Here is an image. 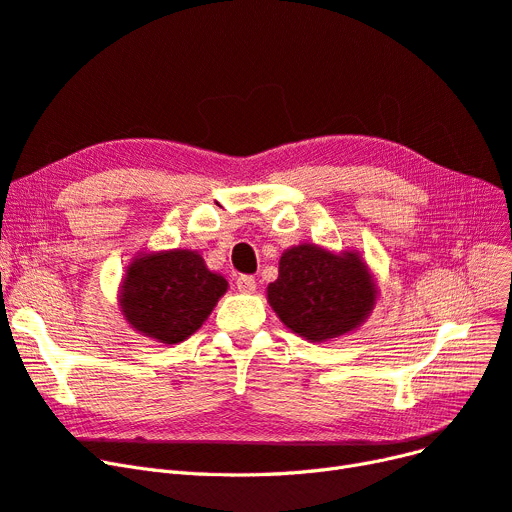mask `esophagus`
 Masks as SVG:
<instances>
[{
    "label": "esophagus",
    "mask_w": 512,
    "mask_h": 512,
    "mask_svg": "<svg viewBox=\"0 0 512 512\" xmlns=\"http://www.w3.org/2000/svg\"><path fill=\"white\" fill-rule=\"evenodd\" d=\"M237 290L243 294H252L256 290V279L252 275H239L237 277Z\"/></svg>",
    "instance_id": "esophagus-1"
}]
</instances>
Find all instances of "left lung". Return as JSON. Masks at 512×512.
<instances>
[{
	"instance_id": "8db88e82",
	"label": "left lung",
	"mask_w": 512,
	"mask_h": 512,
	"mask_svg": "<svg viewBox=\"0 0 512 512\" xmlns=\"http://www.w3.org/2000/svg\"><path fill=\"white\" fill-rule=\"evenodd\" d=\"M269 303L298 337L311 343L358 328L373 309L377 290L358 254H332L305 243L284 252Z\"/></svg>"
}]
</instances>
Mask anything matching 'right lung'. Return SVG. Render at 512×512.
<instances>
[{"label":"right lung","mask_w":512,"mask_h":512,"mask_svg":"<svg viewBox=\"0 0 512 512\" xmlns=\"http://www.w3.org/2000/svg\"><path fill=\"white\" fill-rule=\"evenodd\" d=\"M226 286L197 252L144 254L122 281L120 309L135 330L175 345L203 326Z\"/></svg>","instance_id":"1"}]
</instances>
